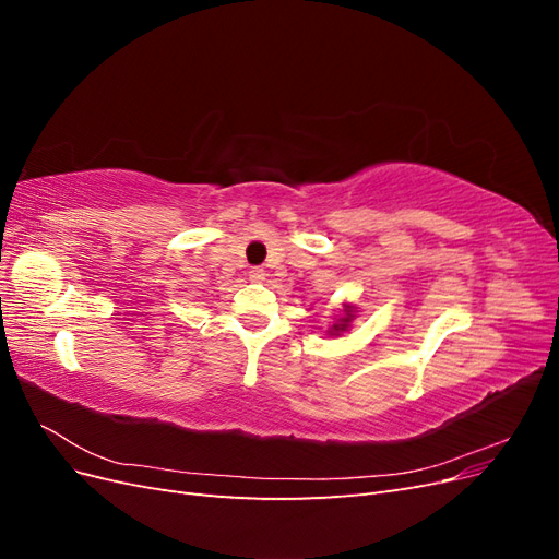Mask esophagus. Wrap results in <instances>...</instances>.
Wrapping results in <instances>:
<instances>
[{
    "mask_svg": "<svg viewBox=\"0 0 559 559\" xmlns=\"http://www.w3.org/2000/svg\"><path fill=\"white\" fill-rule=\"evenodd\" d=\"M249 280L251 282H263L265 280V270L263 267H251L249 270Z\"/></svg>",
    "mask_w": 559,
    "mask_h": 559,
    "instance_id": "34e87169",
    "label": "esophagus"
}]
</instances>
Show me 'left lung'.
<instances>
[{
	"mask_svg": "<svg viewBox=\"0 0 559 559\" xmlns=\"http://www.w3.org/2000/svg\"><path fill=\"white\" fill-rule=\"evenodd\" d=\"M349 319H352V314H349V310H347V317L341 319V324H333V331H345L347 324H349Z\"/></svg>",
	"mask_w": 559,
	"mask_h": 559,
	"instance_id": "obj_1",
	"label": "left lung"
}]
</instances>
